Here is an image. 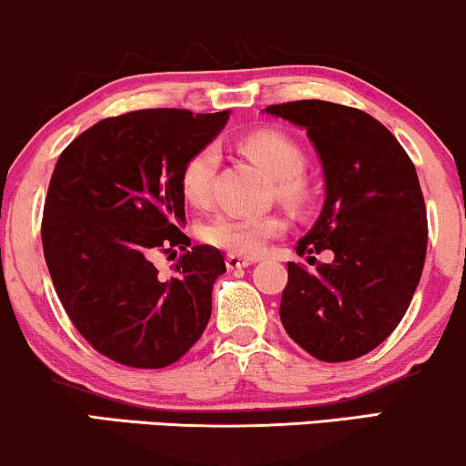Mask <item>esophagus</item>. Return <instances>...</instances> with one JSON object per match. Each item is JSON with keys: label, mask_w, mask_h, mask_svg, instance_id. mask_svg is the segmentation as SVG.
Instances as JSON below:
<instances>
[{"label": "esophagus", "mask_w": 466, "mask_h": 466, "mask_svg": "<svg viewBox=\"0 0 466 466\" xmlns=\"http://www.w3.org/2000/svg\"><path fill=\"white\" fill-rule=\"evenodd\" d=\"M250 264H255L253 257H244V255H238V253H228L227 255L228 270H238V268H246V266H250Z\"/></svg>", "instance_id": "esophagus-1"}]
</instances>
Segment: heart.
I'll return each mask as SVG.
<instances>
[{"mask_svg": "<svg viewBox=\"0 0 466 466\" xmlns=\"http://www.w3.org/2000/svg\"><path fill=\"white\" fill-rule=\"evenodd\" d=\"M239 147L250 161H255L270 178L277 180L279 196L289 202L303 200L305 183L300 178L305 157L300 147L289 137L277 130H257V133L244 137ZM218 163H220V150L216 144L202 146L185 161L180 172V191L194 207H207L211 200V183L216 177ZM286 222L275 213L264 216H218L207 224V242L220 246L231 253L253 255L264 248L270 238L283 231Z\"/></svg>", "mask_w": 466, "mask_h": 466, "instance_id": "1", "label": "heart"}]
</instances>
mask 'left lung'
Wrapping results in <instances>:
<instances>
[{
    "label": "left lung",
    "mask_w": 466,
    "mask_h": 466,
    "mask_svg": "<svg viewBox=\"0 0 466 466\" xmlns=\"http://www.w3.org/2000/svg\"><path fill=\"white\" fill-rule=\"evenodd\" d=\"M305 128L325 177V202L299 239L305 270L288 264L281 316L288 336L322 362L366 355L397 329L420 281L428 218L414 163L369 113L322 100L272 104ZM329 249L322 265L313 257Z\"/></svg>",
    "instance_id": "obj_1"
}]
</instances>
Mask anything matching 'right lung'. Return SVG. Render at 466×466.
Wrapping results in <instances>:
<instances>
[{
    "label": "right lung",
    "instance_id": "obj_1",
    "mask_svg": "<svg viewBox=\"0 0 466 466\" xmlns=\"http://www.w3.org/2000/svg\"><path fill=\"white\" fill-rule=\"evenodd\" d=\"M228 113H126L91 126L58 157L41 224L47 270L76 329L115 362L174 364L211 319V288L227 266L213 246L187 250L180 172ZM174 245L186 255L161 278L151 255Z\"/></svg>",
    "mask_w": 466,
    "mask_h": 466
}]
</instances>
